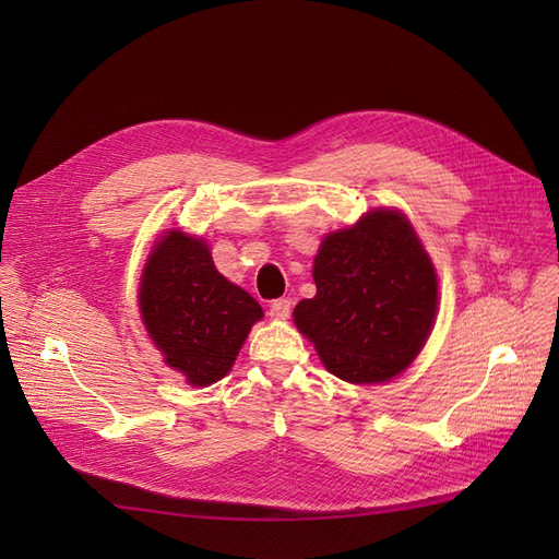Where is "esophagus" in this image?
<instances>
[{
  "instance_id": "obj_1",
  "label": "esophagus",
  "mask_w": 559,
  "mask_h": 559,
  "mask_svg": "<svg viewBox=\"0 0 559 559\" xmlns=\"http://www.w3.org/2000/svg\"><path fill=\"white\" fill-rule=\"evenodd\" d=\"M292 308H294V300L292 298H277L270 302V317L273 319H286L292 314Z\"/></svg>"
}]
</instances>
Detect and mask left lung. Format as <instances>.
Here are the masks:
<instances>
[{
    "instance_id": "8db88e82",
    "label": "left lung",
    "mask_w": 559,
    "mask_h": 559,
    "mask_svg": "<svg viewBox=\"0 0 559 559\" xmlns=\"http://www.w3.org/2000/svg\"><path fill=\"white\" fill-rule=\"evenodd\" d=\"M312 277L317 296L294 310L298 331L329 373L352 384L389 382L425 347L438 280L415 228L396 210H373L329 233Z\"/></svg>"
}]
</instances>
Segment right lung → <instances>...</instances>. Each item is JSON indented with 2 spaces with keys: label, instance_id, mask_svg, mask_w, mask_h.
<instances>
[{
  "label": "right lung",
  "instance_id": "1",
  "mask_svg": "<svg viewBox=\"0 0 559 559\" xmlns=\"http://www.w3.org/2000/svg\"><path fill=\"white\" fill-rule=\"evenodd\" d=\"M144 329L193 386L222 380L263 310L214 267L207 242L181 230L156 240L140 282Z\"/></svg>",
  "mask_w": 559,
  "mask_h": 559
}]
</instances>
